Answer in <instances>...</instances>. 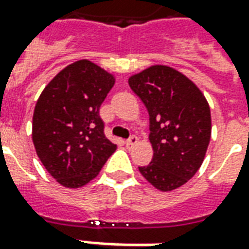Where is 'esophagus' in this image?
<instances>
[{
	"label": "esophagus",
	"instance_id": "1",
	"mask_svg": "<svg viewBox=\"0 0 249 249\" xmlns=\"http://www.w3.org/2000/svg\"><path fill=\"white\" fill-rule=\"evenodd\" d=\"M136 142H137V137H136L135 135H132L128 139V140L125 141V144H126V146H132V145H135Z\"/></svg>",
	"mask_w": 249,
	"mask_h": 249
}]
</instances>
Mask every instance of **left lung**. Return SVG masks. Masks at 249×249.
<instances>
[{
    "instance_id": "left-lung-1",
    "label": "left lung",
    "mask_w": 249,
    "mask_h": 249,
    "mask_svg": "<svg viewBox=\"0 0 249 249\" xmlns=\"http://www.w3.org/2000/svg\"><path fill=\"white\" fill-rule=\"evenodd\" d=\"M149 113L153 159L139 167L157 189L169 192L195 176L211 139V110L189 78L169 66H151L129 78Z\"/></svg>"
}]
</instances>
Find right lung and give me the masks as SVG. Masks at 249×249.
Segmentation results:
<instances>
[{"instance_id": "right-lung-1", "label": "right lung", "mask_w": 249, "mask_h": 249, "mask_svg": "<svg viewBox=\"0 0 249 249\" xmlns=\"http://www.w3.org/2000/svg\"><path fill=\"white\" fill-rule=\"evenodd\" d=\"M113 84L108 71L80 60L62 69L37 100L33 144L46 171L64 187L89 183L116 151L100 117V107Z\"/></svg>"}]
</instances>
